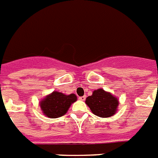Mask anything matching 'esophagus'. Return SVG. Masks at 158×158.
<instances>
[{
  "mask_svg": "<svg viewBox=\"0 0 158 158\" xmlns=\"http://www.w3.org/2000/svg\"><path fill=\"white\" fill-rule=\"evenodd\" d=\"M85 98H86V96H82V97H80V98H79V99L81 100V101H85Z\"/></svg>",
  "mask_w": 158,
  "mask_h": 158,
  "instance_id": "obj_1",
  "label": "esophagus"
}]
</instances>
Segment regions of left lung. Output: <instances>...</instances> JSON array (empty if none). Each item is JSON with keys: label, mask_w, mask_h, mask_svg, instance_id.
I'll use <instances>...</instances> for the list:
<instances>
[{"label": "left lung", "mask_w": 158, "mask_h": 158, "mask_svg": "<svg viewBox=\"0 0 158 158\" xmlns=\"http://www.w3.org/2000/svg\"><path fill=\"white\" fill-rule=\"evenodd\" d=\"M85 103L93 114L101 118H109L115 114L118 106V99L102 89L95 90L92 96L86 98Z\"/></svg>", "instance_id": "1"}]
</instances>
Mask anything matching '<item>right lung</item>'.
Wrapping results in <instances>:
<instances>
[{
	"label": "right lung",
	"mask_w": 158,
	"mask_h": 158,
	"mask_svg": "<svg viewBox=\"0 0 158 158\" xmlns=\"http://www.w3.org/2000/svg\"><path fill=\"white\" fill-rule=\"evenodd\" d=\"M77 101V96L72 94L64 95L59 92H52L40 102V109L48 118H57L66 114L71 104Z\"/></svg>",
	"instance_id": "obj_1"
}]
</instances>
